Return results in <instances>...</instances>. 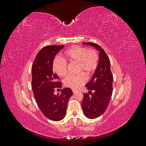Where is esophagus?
Segmentation results:
<instances>
[{"mask_svg": "<svg viewBox=\"0 0 146 146\" xmlns=\"http://www.w3.org/2000/svg\"><path fill=\"white\" fill-rule=\"evenodd\" d=\"M72 92H73V93H76V92H77V91L72 90Z\"/></svg>", "mask_w": 146, "mask_h": 146, "instance_id": "obj_1", "label": "esophagus"}]
</instances>
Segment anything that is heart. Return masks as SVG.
Listing matches in <instances>:
<instances>
[{
	"mask_svg": "<svg viewBox=\"0 0 146 146\" xmlns=\"http://www.w3.org/2000/svg\"><path fill=\"white\" fill-rule=\"evenodd\" d=\"M64 56L70 62L78 64V71L90 74L94 72L98 65V54L94 50H89L83 47L75 46L66 50ZM53 68L60 77H64L68 73V66L64 60L55 59L53 63ZM86 81L85 75L78 76H68L64 81V85L72 90H77Z\"/></svg>",
	"mask_w": 146,
	"mask_h": 146,
	"instance_id": "obj_1",
	"label": "heart"
}]
</instances>
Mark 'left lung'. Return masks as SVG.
Segmentation results:
<instances>
[{
	"label": "left lung",
	"mask_w": 146,
	"mask_h": 146,
	"mask_svg": "<svg viewBox=\"0 0 146 146\" xmlns=\"http://www.w3.org/2000/svg\"><path fill=\"white\" fill-rule=\"evenodd\" d=\"M82 44L92 46L99 52L98 67L91 80L85 85L89 91L88 94H83L82 103L83 114L88 119H92L100 116L108 107L113 92V77L109 58L103 48L93 42Z\"/></svg>",
	"instance_id": "obj_1"
}]
</instances>
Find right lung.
<instances>
[{
  "label": "right lung",
  "mask_w": 146,
  "mask_h": 146,
  "mask_svg": "<svg viewBox=\"0 0 146 146\" xmlns=\"http://www.w3.org/2000/svg\"><path fill=\"white\" fill-rule=\"evenodd\" d=\"M64 46H47L40 50L36 56L32 68V88L35 100L41 112L54 121L62 120L66 114L68 100L73 94L69 88H64L61 94H54L55 88L62 86L53 70L55 55Z\"/></svg>",
  "instance_id": "obj_1"
}]
</instances>
